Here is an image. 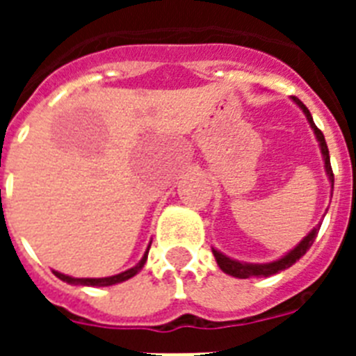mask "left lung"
<instances>
[{
  "label": "left lung",
  "instance_id": "1",
  "mask_svg": "<svg viewBox=\"0 0 356 356\" xmlns=\"http://www.w3.org/2000/svg\"><path fill=\"white\" fill-rule=\"evenodd\" d=\"M292 102H294L296 105L303 110L305 118H307L308 124H310V128L314 130V135H316L317 143H319L321 155H323V162H325L326 176H328L330 185H332V193H330V196H333V171H332V163H330V153H328V146H326L325 135H323V131H321L319 128L314 124V119H312V115H310V112H308L307 106H305L303 103H301L300 99L294 96H292ZM319 228H321V222L316 226V228L310 229V232L307 234V237H303V241H300V244H296L291 251H287V253H285L282 259L273 260V262H267V264L241 262V260L229 259V257H226L225 253H221V251L216 250V248H212V253H213V257H216L217 266L221 267V271L226 273V275L235 276V278H242V280L262 278V276L264 278H267V276H273V275H276V273L284 271V269H289L292 264L298 262V260H300L301 257H303V254L310 250V246H312L314 241H316Z\"/></svg>",
  "mask_w": 356,
  "mask_h": 356
}]
</instances>
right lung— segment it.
Returning <instances> with one entry per match:
<instances>
[{
	"mask_svg": "<svg viewBox=\"0 0 356 356\" xmlns=\"http://www.w3.org/2000/svg\"><path fill=\"white\" fill-rule=\"evenodd\" d=\"M149 246H151V242H149ZM149 246H147L146 253H144V257L140 259V262L137 264V266L130 267V269H127V271H122V273H119V275H114V276H105V278H74V276L64 275V273H58V271H53V273H55L56 278H60L62 282H65V284L80 285V287H110V285L122 284V282H127V280L134 278V276L137 275L140 269H143L144 264H146V260H147Z\"/></svg>",
	"mask_w": 356,
	"mask_h": 356,
	"instance_id": "add662e5",
	"label": "right lung"
}]
</instances>
